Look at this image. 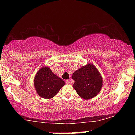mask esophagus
I'll list each match as a JSON object with an SVG mask.
<instances>
[{
  "label": "esophagus",
  "instance_id": "1",
  "mask_svg": "<svg viewBox=\"0 0 135 135\" xmlns=\"http://www.w3.org/2000/svg\"><path fill=\"white\" fill-rule=\"evenodd\" d=\"M66 84H70V83H71L70 80V79H69V80H66Z\"/></svg>",
  "mask_w": 135,
  "mask_h": 135
}]
</instances>
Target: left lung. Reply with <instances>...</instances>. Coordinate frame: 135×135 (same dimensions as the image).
Listing matches in <instances>:
<instances>
[{"instance_id":"left-lung-1","label":"left lung","mask_w":135,"mask_h":135,"mask_svg":"<svg viewBox=\"0 0 135 135\" xmlns=\"http://www.w3.org/2000/svg\"><path fill=\"white\" fill-rule=\"evenodd\" d=\"M73 87L80 97L85 100L93 98L101 91L103 79L94 65L88 63L75 71L72 74Z\"/></svg>"}]
</instances>
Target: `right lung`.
<instances>
[{
	"label": "right lung",
	"mask_w": 135,
	"mask_h": 135,
	"mask_svg": "<svg viewBox=\"0 0 135 135\" xmlns=\"http://www.w3.org/2000/svg\"><path fill=\"white\" fill-rule=\"evenodd\" d=\"M65 84L64 80L55 75L47 66L41 67L34 77L35 90L40 97L45 99L53 98Z\"/></svg>",
	"instance_id": "add662e5"
}]
</instances>
